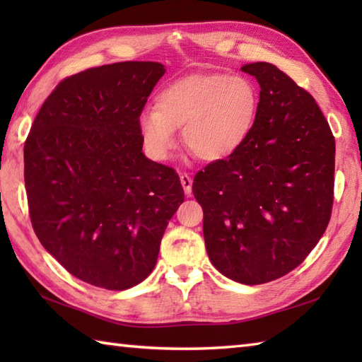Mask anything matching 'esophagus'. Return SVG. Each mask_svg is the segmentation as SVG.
<instances>
[{
	"label": "esophagus",
	"instance_id": "esophagus-1",
	"mask_svg": "<svg viewBox=\"0 0 362 362\" xmlns=\"http://www.w3.org/2000/svg\"><path fill=\"white\" fill-rule=\"evenodd\" d=\"M180 182H182V187H183V189H185V194H191V188H193V179H191V177L187 174V173H182L180 174Z\"/></svg>",
	"mask_w": 362,
	"mask_h": 362
}]
</instances>
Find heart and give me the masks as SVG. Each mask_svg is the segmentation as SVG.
<instances>
[{"instance_id": "heart-1", "label": "heart", "mask_w": 362, "mask_h": 362, "mask_svg": "<svg viewBox=\"0 0 362 362\" xmlns=\"http://www.w3.org/2000/svg\"><path fill=\"white\" fill-rule=\"evenodd\" d=\"M259 90L243 74H193L160 91L156 110L138 119L146 152L166 160L175 148V129H182L187 149L204 161L235 156L257 124Z\"/></svg>"}]
</instances>
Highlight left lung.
<instances>
[{
  "mask_svg": "<svg viewBox=\"0 0 362 362\" xmlns=\"http://www.w3.org/2000/svg\"><path fill=\"white\" fill-rule=\"evenodd\" d=\"M259 83L250 138L194 175L205 247L218 271L243 284L280 279L302 264L332 218L336 143L308 91L267 62L245 64Z\"/></svg>",
  "mask_w": 362,
  "mask_h": 362,
  "instance_id": "obj_1",
  "label": "left lung"
}]
</instances>
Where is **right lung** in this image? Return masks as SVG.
I'll return each instance as SVG.
<instances>
[{
    "instance_id": "right-lung-1",
    "label": "right lung",
    "mask_w": 362,
    "mask_h": 362,
    "mask_svg": "<svg viewBox=\"0 0 362 362\" xmlns=\"http://www.w3.org/2000/svg\"><path fill=\"white\" fill-rule=\"evenodd\" d=\"M158 62L88 68L57 83L25 141L33 228L76 279L122 291L156 267L161 236L185 199L173 168L144 157L138 119Z\"/></svg>"
}]
</instances>
